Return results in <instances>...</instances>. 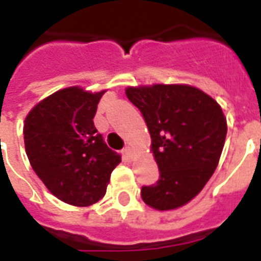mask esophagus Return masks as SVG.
Wrapping results in <instances>:
<instances>
[{
    "mask_svg": "<svg viewBox=\"0 0 261 261\" xmlns=\"http://www.w3.org/2000/svg\"><path fill=\"white\" fill-rule=\"evenodd\" d=\"M123 152H124V155L128 158V159H133L134 158V152H133V149H131L130 146H125L124 149H123Z\"/></svg>",
    "mask_w": 261,
    "mask_h": 261,
    "instance_id": "esophagus-1",
    "label": "esophagus"
}]
</instances>
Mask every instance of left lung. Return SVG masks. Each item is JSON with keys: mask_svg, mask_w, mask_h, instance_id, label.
Wrapping results in <instances>:
<instances>
[{"mask_svg": "<svg viewBox=\"0 0 261 261\" xmlns=\"http://www.w3.org/2000/svg\"><path fill=\"white\" fill-rule=\"evenodd\" d=\"M125 95L144 116L159 179L144 185L142 200L158 210L188 203L219 165L227 120L213 98L181 84L128 87Z\"/></svg>", "mask_w": 261, "mask_h": 261, "instance_id": "8db88e82", "label": "left lung"}]
</instances>
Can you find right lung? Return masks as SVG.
I'll list each match as a JSON object with an SVG mask.
<instances>
[{"label": "right lung", "instance_id": "1", "mask_svg": "<svg viewBox=\"0 0 261 261\" xmlns=\"http://www.w3.org/2000/svg\"><path fill=\"white\" fill-rule=\"evenodd\" d=\"M103 92L65 88L34 106L24 120V146L33 170L52 195L73 206L101 199L121 162L92 120Z\"/></svg>", "mask_w": 261, "mask_h": 261}]
</instances>
